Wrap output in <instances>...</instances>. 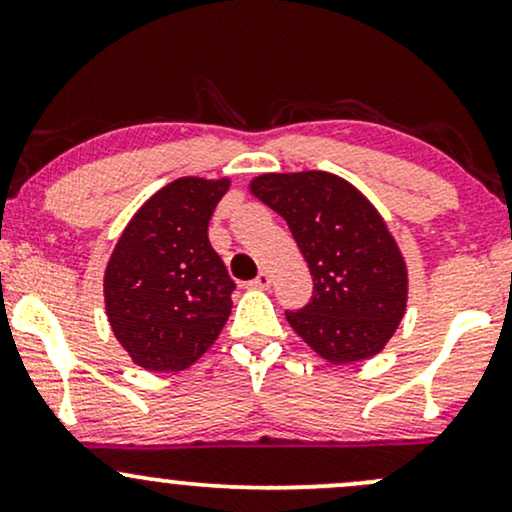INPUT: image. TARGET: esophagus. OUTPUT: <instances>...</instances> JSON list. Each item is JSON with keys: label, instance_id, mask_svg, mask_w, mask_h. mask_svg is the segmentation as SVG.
<instances>
[{"label": "esophagus", "instance_id": "34e87169", "mask_svg": "<svg viewBox=\"0 0 512 512\" xmlns=\"http://www.w3.org/2000/svg\"><path fill=\"white\" fill-rule=\"evenodd\" d=\"M269 286H272V276H269V272H260L250 281V289H269Z\"/></svg>", "mask_w": 512, "mask_h": 512}]
</instances>
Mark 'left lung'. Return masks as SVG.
<instances>
[{"instance_id":"obj_1","label":"left lung","mask_w":512,"mask_h":512,"mask_svg":"<svg viewBox=\"0 0 512 512\" xmlns=\"http://www.w3.org/2000/svg\"><path fill=\"white\" fill-rule=\"evenodd\" d=\"M250 192L284 216L313 274L310 303L286 310L298 337L330 363L383 351L407 308L409 281L378 209L325 170L257 175Z\"/></svg>"}]
</instances>
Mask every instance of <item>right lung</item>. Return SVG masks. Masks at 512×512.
<instances>
[{
    "instance_id": "1",
    "label": "right lung",
    "mask_w": 512,
    "mask_h": 512,
    "mask_svg": "<svg viewBox=\"0 0 512 512\" xmlns=\"http://www.w3.org/2000/svg\"><path fill=\"white\" fill-rule=\"evenodd\" d=\"M228 185V178L168 182L117 240L103 276L105 313L137 366L190 368L226 325L236 284L207 231Z\"/></svg>"
}]
</instances>
